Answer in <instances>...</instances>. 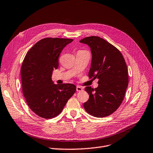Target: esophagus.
<instances>
[{
    "mask_svg": "<svg viewBox=\"0 0 153 153\" xmlns=\"http://www.w3.org/2000/svg\"><path fill=\"white\" fill-rule=\"evenodd\" d=\"M83 91V88H82V87L77 86H76V91Z\"/></svg>",
    "mask_w": 153,
    "mask_h": 153,
    "instance_id": "esophagus-1",
    "label": "esophagus"
}]
</instances>
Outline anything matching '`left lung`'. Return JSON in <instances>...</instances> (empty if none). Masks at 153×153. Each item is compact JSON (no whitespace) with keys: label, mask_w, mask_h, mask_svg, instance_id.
<instances>
[{"label":"left lung","mask_w":153,"mask_h":153,"mask_svg":"<svg viewBox=\"0 0 153 153\" xmlns=\"http://www.w3.org/2000/svg\"><path fill=\"white\" fill-rule=\"evenodd\" d=\"M79 42L91 48L89 78L98 79L97 88H85L90 97L83 103L84 108L94 117H106L117 110L124 99L129 82L126 63L117 48L97 36L84 38Z\"/></svg>","instance_id":"left-lung-1"}]
</instances>
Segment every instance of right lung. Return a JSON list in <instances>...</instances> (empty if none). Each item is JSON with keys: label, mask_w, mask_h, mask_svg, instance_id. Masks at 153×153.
Masks as SVG:
<instances>
[{"label": "right lung", "mask_w": 153, "mask_h": 153, "mask_svg": "<svg viewBox=\"0 0 153 153\" xmlns=\"http://www.w3.org/2000/svg\"><path fill=\"white\" fill-rule=\"evenodd\" d=\"M73 39L45 38L27 53L20 73L22 92L31 110L43 118L51 119L62 111L76 91L74 84H53L52 72L59 67V57Z\"/></svg>", "instance_id": "obj_1"}]
</instances>
